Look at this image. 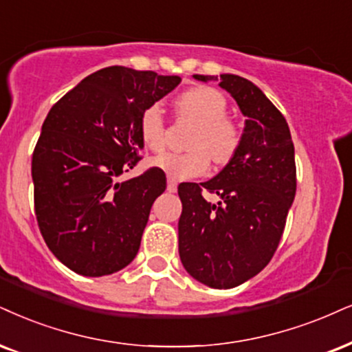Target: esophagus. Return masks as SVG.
I'll use <instances>...</instances> for the list:
<instances>
[{"mask_svg": "<svg viewBox=\"0 0 352 352\" xmlns=\"http://www.w3.org/2000/svg\"><path fill=\"white\" fill-rule=\"evenodd\" d=\"M166 189L169 190V192H176V189H177V183H176V181H175V179H171V177H168Z\"/></svg>", "mask_w": 352, "mask_h": 352, "instance_id": "esophagus-1", "label": "esophagus"}]
</instances>
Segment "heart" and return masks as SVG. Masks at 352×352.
<instances>
[{"label": "heart", "instance_id": "obj_1", "mask_svg": "<svg viewBox=\"0 0 352 352\" xmlns=\"http://www.w3.org/2000/svg\"><path fill=\"white\" fill-rule=\"evenodd\" d=\"M177 107L197 124L189 138V148L183 153L166 151L156 156L153 166L166 173L171 179H189L201 176L215 163L225 164L240 146V130L227 119L228 104L220 91L210 86H196L177 98ZM138 135L146 148L160 151L164 146V117L158 102L145 107L138 119Z\"/></svg>", "mask_w": 352, "mask_h": 352}]
</instances>
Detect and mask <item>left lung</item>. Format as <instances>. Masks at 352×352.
Instances as JSON below:
<instances>
[{"instance_id": "left-lung-1", "label": "left lung", "mask_w": 352, "mask_h": 352, "mask_svg": "<svg viewBox=\"0 0 352 352\" xmlns=\"http://www.w3.org/2000/svg\"><path fill=\"white\" fill-rule=\"evenodd\" d=\"M220 81L246 117L240 146L219 175L177 188L179 258L194 279L212 289L243 284L271 261L296 197V151L284 116L246 78L192 75ZM202 188L221 201L207 203Z\"/></svg>"}]
</instances>
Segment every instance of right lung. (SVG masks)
Returning <instances> with one entry per match:
<instances>
[{"mask_svg":"<svg viewBox=\"0 0 352 352\" xmlns=\"http://www.w3.org/2000/svg\"><path fill=\"white\" fill-rule=\"evenodd\" d=\"M179 76L107 67L52 107L32 155L38 228L52 253L76 274L109 276L133 261L155 199L160 168L119 181L140 160L138 119Z\"/></svg>","mask_w":352,"mask_h":352,"instance_id":"right-lung-1","label":"right lung"}]
</instances>
